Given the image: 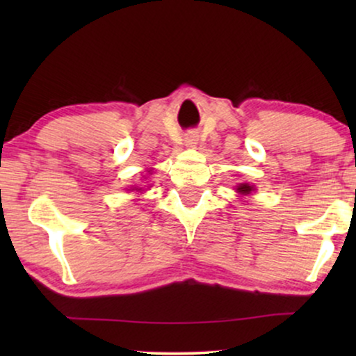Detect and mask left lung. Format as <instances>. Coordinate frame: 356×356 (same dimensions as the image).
Wrapping results in <instances>:
<instances>
[{
    "label": "left lung",
    "instance_id": "1",
    "mask_svg": "<svg viewBox=\"0 0 356 356\" xmlns=\"http://www.w3.org/2000/svg\"><path fill=\"white\" fill-rule=\"evenodd\" d=\"M236 193L243 194V196H248V194L252 193V186H250L248 183H241V184H238V186H236Z\"/></svg>",
    "mask_w": 356,
    "mask_h": 356
}]
</instances>
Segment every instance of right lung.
I'll return each instance as SVG.
<instances>
[{
    "mask_svg": "<svg viewBox=\"0 0 356 356\" xmlns=\"http://www.w3.org/2000/svg\"><path fill=\"white\" fill-rule=\"evenodd\" d=\"M138 191H140V189H138Z\"/></svg>",
    "mask_w": 356,
    "mask_h": 356,
    "instance_id": "right-lung-1",
    "label": "right lung"
}]
</instances>
